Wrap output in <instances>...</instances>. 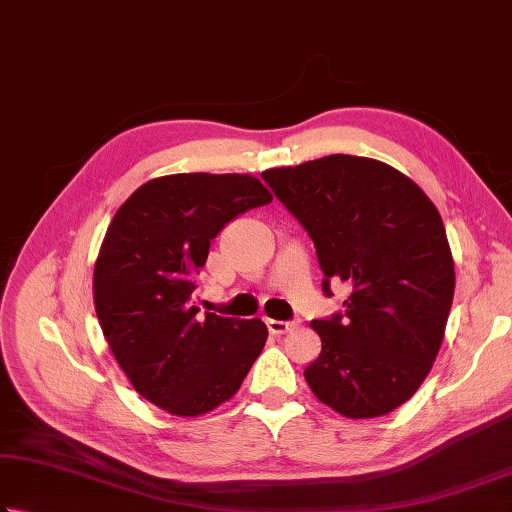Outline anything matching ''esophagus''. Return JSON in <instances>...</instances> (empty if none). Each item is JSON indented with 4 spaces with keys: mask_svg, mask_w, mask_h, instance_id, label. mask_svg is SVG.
<instances>
[{
    "mask_svg": "<svg viewBox=\"0 0 512 512\" xmlns=\"http://www.w3.org/2000/svg\"><path fill=\"white\" fill-rule=\"evenodd\" d=\"M266 326L273 335H286L293 328H297V322H279V319H266Z\"/></svg>",
    "mask_w": 512,
    "mask_h": 512,
    "instance_id": "obj_1",
    "label": "esophagus"
}]
</instances>
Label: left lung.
<instances>
[{"label": "left lung", "mask_w": 512, "mask_h": 512, "mask_svg": "<svg viewBox=\"0 0 512 512\" xmlns=\"http://www.w3.org/2000/svg\"><path fill=\"white\" fill-rule=\"evenodd\" d=\"M262 179L313 239L322 290L342 310L313 319L322 353L304 370L339 415H386L413 397L442 346L455 293L446 228L424 190L368 157L328 155Z\"/></svg>", "instance_id": "8db88e82"}]
</instances>
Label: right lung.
Returning a JSON list of instances; mask_svg holds the SVG:
<instances>
[{
  "mask_svg": "<svg viewBox=\"0 0 512 512\" xmlns=\"http://www.w3.org/2000/svg\"><path fill=\"white\" fill-rule=\"evenodd\" d=\"M270 202L250 175H166L139 186L106 230L93 279L99 326L137 393L168 413L224 404L262 353V319L202 315L193 295L219 230Z\"/></svg>",
  "mask_w": 512,
  "mask_h": 512,
  "instance_id": "obj_1",
  "label": "right lung"
}]
</instances>
